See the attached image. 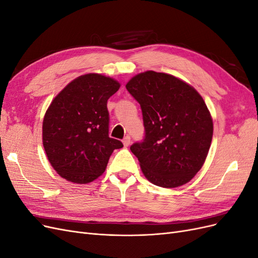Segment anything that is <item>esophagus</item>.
Segmentation results:
<instances>
[{"mask_svg": "<svg viewBox=\"0 0 258 258\" xmlns=\"http://www.w3.org/2000/svg\"><path fill=\"white\" fill-rule=\"evenodd\" d=\"M130 142H131V139H130V137H129V136H127V137H124V138H123V140H122V143H123V146H124V147L129 146V145H130Z\"/></svg>", "mask_w": 258, "mask_h": 258, "instance_id": "34e87169", "label": "esophagus"}]
</instances>
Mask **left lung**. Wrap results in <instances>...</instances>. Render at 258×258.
<instances>
[{"instance_id": "8db88e82", "label": "left lung", "mask_w": 258, "mask_h": 258, "mask_svg": "<svg viewBox=\"0 0 258 258\" xmlns=\"http://www.w3.org/2000/svg\"><path fill=\"white\" fill-rule=\"evenodd\" d=\"M126 88L141 106L145 136L130 146L151 183L165 187L188 183L204 166L213 121L204 99L175 76L146 71Z\"/></svg>"}]
</instances>
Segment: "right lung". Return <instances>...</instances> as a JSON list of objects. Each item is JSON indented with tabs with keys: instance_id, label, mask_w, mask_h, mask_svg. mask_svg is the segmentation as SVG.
<instances>
[{
	"instance_id": "1",
	"label": "right lung",
	"mask_w": 258,
	"mask_h": 258,
	"mask_svg": "<svg viewBox=\"0 0 258 258\" xmlns=\"http://www.w3.org/2000/svg\"><path fill=\"white\" fill-rule=\"evenodd\" d=\"M119 83L101 74L82 75L52 100L43 120V145L52 168L68 181L92 182L123 145L108 137L107 100Z\"/></svg>"
}]
</instances>
